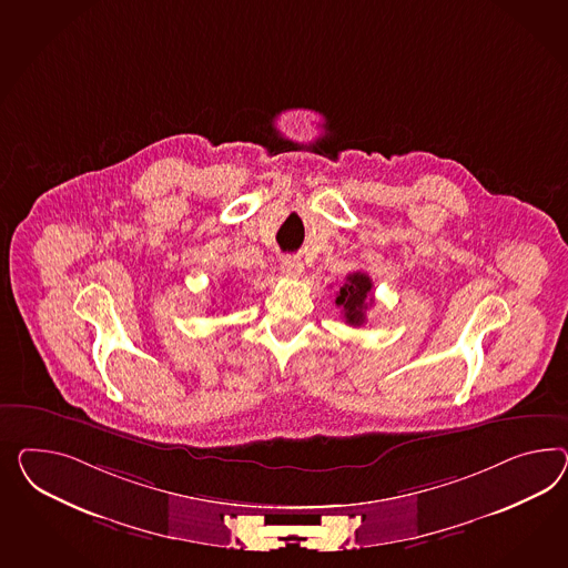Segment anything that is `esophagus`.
Here are the masks:
<instances>
[{"label":"esophagus","mask_w":568,"mask_h":568,"mask_svg":"<svg viewBox=\"0 0 568 568\" xmlns=\"http://www.w3.org/2000/svg\"><path fill=\"white\" fill-rule=\"evenodd\" d=\"M281 271H283V275L297 278V276L302 275V271H304V264H302L300 258H295V256H285L281 261Z\"/></svg>","instance_id":"esophagus-1"}]
</instances>
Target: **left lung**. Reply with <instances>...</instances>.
Returning a JSON list of instances; mask_svg holds the SVG:
<instances>
[{
  "mask_svg": "<svg viewBox=\"0 0 568 568\" xmlns=\"http://www.w3.org/2000/svg\"><path fill=\"white\" fill-rule=\"evenodd\" d=\"M335 304L341 307L345 323L362 326L366 323V310L374 304L372 278L366 273H352L337 292Z\"/></svg>",
  "mask_w": 568,
  "mask_h": 568,
  "instance_id": "left-lung-1",
  "label": "left lung"
}]
</instances>
